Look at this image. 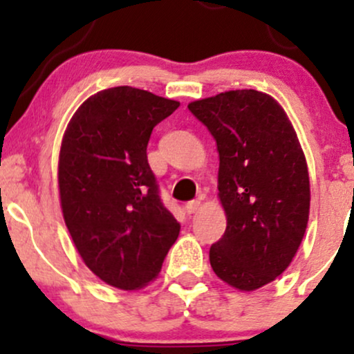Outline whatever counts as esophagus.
I'll use <instances>...</instances> for the list:
<instances>
[{
    "mask_svg": "<svg viewBox=\"0 0 354 354\" xmlns=\"http://www.w3.org/2000/svg\"><path fill=\"white\" fill-rule=\"evenodd\" d=\"M200 206H201V201L200 200H191V201L186 203L185 208L191 214V213H196V211L200 209Z\"/></svg>",
    "mask_w": 354,
    "mask_h": 354,
    "instance_id": "esophagus-1",
    "label": "esophagus"
}]
</instances>
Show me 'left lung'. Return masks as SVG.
Segmentation results:
<instances>
[{
  "label": "left lung",
  "mask_w": 354,
  "mask_h": 354,
  "mask_svg": "<svg viewBox=\"0 0 354 354\" xmlns=\"http://www.w3.org/2000/svg\"><path fill=\"white\" fill-rule=\"evenodd\" d=\"M216 141L226 231L209 248L219 279L253 291L293 261L310 216V176L284 109L256 89L188 104Z\"/></svg>",
  "instance_id": "obj_1"
}]
</instances>
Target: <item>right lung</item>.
<instances>
[{
	"mask_svg": "<svg viewBox=\"0 0 354 354\" xmlns=\"http://www.w3.org/2000/svg\"><path fill=\"white\" fill-rule=\"evenodd\" d=\"M178 106L145 89L108 88L84 101L64 131V223L84 265L120 290L153 281L180 234L146 154L153 128Z\"/></svg>",
	"mask_w": 354,
	"mask_h": 354,
	"instance_id": "add662e5",
	"label": "right lung"
}]
</instances>
